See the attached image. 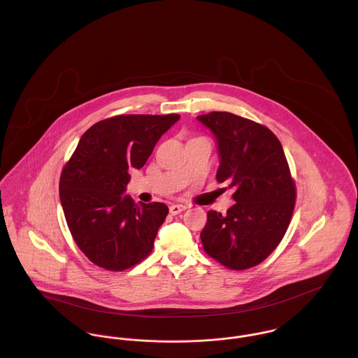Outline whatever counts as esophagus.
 Wrapping results in <instances>:
<instances>
[{"mask_svg": "<svg viewBox=\"0 0 358 358\" xmlns=\"http://www.w3.org/2000/svg\"><path fill=\"white\" fill-rule=\"evenodd\" d=\"M185 209H186V205L173 204L169 206L171 215H178V213H180L182 210H185Z\"/></svg>", "mask_w": 358, "mask_h": 358, "instance_id": "1", "label": "esophagus"}]
</instances>
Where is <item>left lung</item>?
Listing matches in <instances>:
<instances>
[{"mask_svg": "<svg viewBox=\"0 0 358 358\" xmlns=\"http://www.w3.org/2000/svg\"><path fill=\"white\" fill-rule=\"evenodd\" d=\"M216 136L219 183L234 190L226 215L208 210L204 251L230 270L262 263L281 243L296 200V186L278 138L264 125L227 111L199 115Z\"/></svg>", "mask_w": 358, "mask_h": 358, "instance_id": "8db88e82", "label": "left lung"}]
</instances>
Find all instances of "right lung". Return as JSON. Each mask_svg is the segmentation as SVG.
I'll return each instance as SVG.
<instances>
[{"instance_id":"right-lung-1","label":"right lung","mask_w":358,"mask_h":358,"mask_svg":"<svg viewBox=\"0 0 358 358\" xmlns=\"http://www.w3.org/2000/svg\"><path fill=\"white\" fill-rule=\"evenodd\" d=\"M179 114H121L94 124L62 169L59 196L69 230L94 264L124 271L152 254L168 215L162 203L124 196L129 168L141 169Z\"/></svg>"}]
</instances>
